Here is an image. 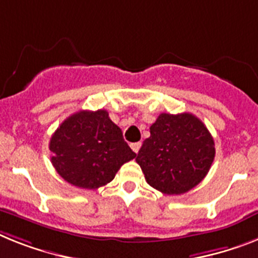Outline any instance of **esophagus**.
<instances>
[{
    "label": "esophagus",
    "mask_w": 258,
    "mask_h": 258,
    "mask_svg": "<svg viewBox=\"0 0 258 258\" xmlns=\"http://www.w3.org/2000/svg\"><path fill=\"white\" fill-rule=\"evenodd\" d=\"M140 147H142V143H140V142L133 143V144H131V148H133V151H134V152H135V153L139 152Z\"/></svg>",
    "instance_id": "34e87169"
}]
</instances>
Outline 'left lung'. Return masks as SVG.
Returning <instances> with one entry per match:
<instances>
[{
	"label": "left lung",
	"instance_id": "1",
	"mask_svg": "<svg viewBox=\"0 0 258 258\" xmlns=\"http://www.w3.org/2000/svg\"><path fill=\"white\" fill-rule=\"evenodd\" d=\"M149 131L136 162L152 187L178 196L206 177L215 157V143L201 119L190 112H162Z\"/></svg>",
	"mask_w": 258,
	"mask_h": 258
}]
</instances>
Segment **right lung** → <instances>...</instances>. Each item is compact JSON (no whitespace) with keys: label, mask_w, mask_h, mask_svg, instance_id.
Listing matches in <instances>:
<instances>
[{"label":"right lung","mask_w":258,"mask_h":258,"mask_svg":"<svg viewBox=\"0 0 258 258\" xmlns=\"http://www.w3.org/2000/svg\"><path fill=\"white\" fill-rule=\"evenodd\" d=\"M49 151L56 172L81 189L111 182L120 166L136 156L106 110H81L68 116L52 135Z\"/></svg>","instance_id":"add662e5"}]
</instances>
